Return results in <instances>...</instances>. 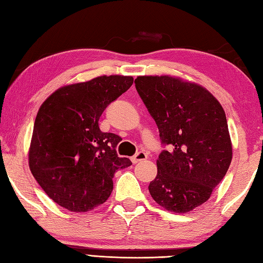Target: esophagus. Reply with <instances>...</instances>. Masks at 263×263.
<instances>
[{"label": "esophagus", "mask_w": 263, "mask_h": 263, "mask_svg": "<svg viewBox=\"0 0 263 263\" xmlns=\"http://www.w3.org/2000/svg\"><path fill=\"white\" fill-rule=\"evenodd\" d=\"M148 158V155L144 153V152H139L137 153L133 157H131V160L133 164H137L139 161H142V160H146Z\"/></svg>", "instance_id": "esophagus-1"}]
</instances>
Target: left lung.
<instances>
[{
  "mask_svg": "<svg viewBox=\"0 0 263 263\" xmlns=\"http://www.w3.org/2000/svg\"><path fill=\"white\" fill-rule=\"evenodd\" d=\"M135 83L168 147L157 159L149 192L166 210L185 214L210 198L231 165L225 111L205 88L180 78L143 76Z\"/></svg>",
  "mask_w": 263,
  "mask_h": 263,
  "instance_id": "obj_1",
  "label": "left lung"
}]
</instances>
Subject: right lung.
I'll return each instance as SVG.
<instances>
[{
	"mask_svg": "<svg viewBox=\"0 0 263 263\" xmlns=\"http://www.w3.org/2000/svg\"><path fill=\"white\" fill-rule=\"evenodd\" d=\"M133 78L102 76L64 86L39 108L29 148V167L41 187L59 205L86 212L113 191L117 170L131 166L117 156L122 139L102 132L99 117L132 86Z\"/></svg>",
	"mask_w": 263,
	"mask_h": 263,
	"instance_id": "right-lung-1",
	"label": "right lung"
}]
</instances>
